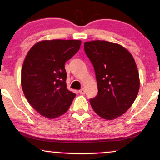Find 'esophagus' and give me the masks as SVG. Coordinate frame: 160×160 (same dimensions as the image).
<instances>
[{
    "label": "esophagus",
    "mask_w": 160,
    "mask_h": 160,
    "mask_svg": "<svg viewBox=\"0 0 160 160\" xmlns=\"http://www.w3.org/2000/svg\"><path fill=\"white\" fill-rule=\"evenodd\" d=\"M79 92H80V94L84 95V94H85V89H80V90H79Z\"/></svg>",
    "instance_id": "obj_1"
}]
</instances>
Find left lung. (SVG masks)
<instances>
[{
	"label": "left lung",
	"mask_w": 160,
	"mask_h": 160,
	"mask_svg": "<svg viewBox=\"0 0 160 160\" xmlns=\"http://www.w3.org/2000/svg\"><path fill=\"white\" fill-rule=\"evenodd\" d=\"M84 50L94 68L98 94L89 99L95 113L114 120L132 106L140 81L132 56L122 46L104 40L84 43Z\"/></svg>",
	"instance_id": "1"
}]
</instances>
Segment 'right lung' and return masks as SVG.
<instances>
[{
    "label": "right lung",
    "instance_id": "1",
    "mask_svg": "<svg viewBox=\"0 0 160 160\" xmlns=\"http://www.w3.org/2000/svg\"><path fill=\"white\" fill-rule=\"evenodd\" d=\"M80 44L75 40H43L28 52L22 68V87L31 105L43 117L62 115L76 96L67 89L65 64Z\"/></svg>",
    "mask_w": 160,
    "mask_h": 160
}]
</instances>
